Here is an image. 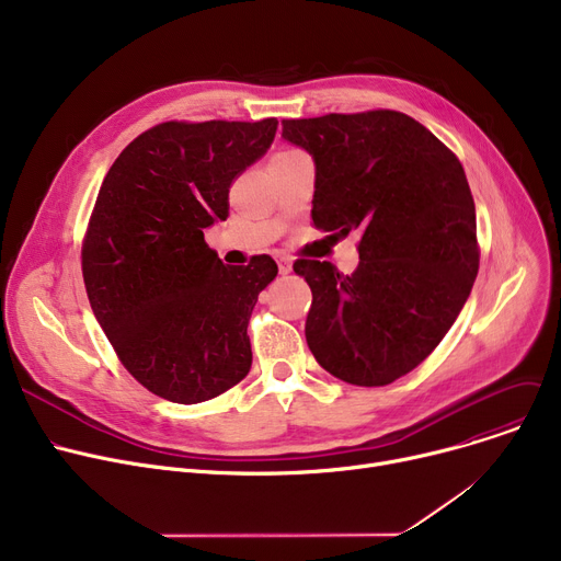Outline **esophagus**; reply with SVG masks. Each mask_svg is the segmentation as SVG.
I'll use <instances>...</instances> for the list:
<instances>
[{"mask_svg": "<svg viewBox=\"0 0 561 561\" xmlns=\"http://www.w3.org/2000/svg\"><path fill=\"white\" fill-rule=\"evenodd\" d=\"M277 265H279V275H288L293 271V261L286 259V256H279Z\"/></svg>", "mask_w": 561, "mask_h": 561, "instance_id": "34e87169", "label": "esophagus"}]
</instances>
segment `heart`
Masks as SVG:
<instances>
[{"label": "heart", "mask_w": 561, "mask_h": 561, "mask_svg": "<svg viewBox=\"0 0 561 561\" xmlns=\"http://www.w3.org/2000/svg\"><path fill=\"white\" fill-rule=\"evenodd\" d=\"M286 154H296V150H286V152H279V154H275V157H286Z\"/></svg>", "instance_id": "1"}]
</instances>
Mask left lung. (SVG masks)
Wrapping results in <instances>:
<instances>
[{"mask_svg": "<svg viewBox=\"0 0 561 561\" xmlns=\"http://www.w3.org/2000/svg\"><path fill=\"white\" fill-rule=\"evenodd\" d=\"M316 165L313 225L359 231V265L300 259L316 362L357 387H385L440 343L478 277L476 202L459 159L398 111L284 121Z\"/></svg>", "mask_w": 561, "mask_h": 561, "instance_id": "left-lung-1", "label": "left lung"}]
</instances>
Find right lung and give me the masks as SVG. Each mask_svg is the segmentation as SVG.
Here are the masks:
<instances>
[{
    "label": "right lung",
    "instance_id": "1",
    "mask_svg": "<svg viewBox=\"0 0 561 561\" xmlns=\"http://www.w3.org/2000/svg\"><path fill=\"white\" fill-rule=\"evenodd\" d=\"M277 121L163 123L104 176L81 250L91 309L125 368L154 396L197 404L250 373L248 322L277 263L225 265L204 229L275 140Z\"/></svg>",
    "mask_w": 561,
    "mask_h": 561
}]
</instances>
